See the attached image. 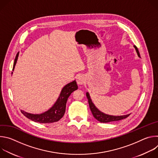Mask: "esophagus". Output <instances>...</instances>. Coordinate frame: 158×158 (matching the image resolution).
<instances>
[{
	"label": "esophagus",
	"mask_w": 158,
	"mask_h": 158,
	"mask_svg": "<svg viewBox=\"0 0 158 158\" xmlns=\"http://www.w3.org/2000/svg\"><path fill=\"white\" fill-rule=\"evenodd\" d=\"M85 82L84 78L82 76H78L77 77V82L79 85H82Z\"/></svg>",
	"instance_id": "1"
}]
</instances>
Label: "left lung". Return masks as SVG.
<instances>
[{
  "mask_svg": "<svg viewBox=\"0 0 158 158\" xmlns=\"http://www.w3.org/2000/svg\"><path fill=\"white\" fill-rule=\"evenodd\" d=\"M135 49L136 51V52L138 54V56L140 57V54L139 52V51L137 48V47L136 46H134ZM86 96L88 99V102L89 104V107L90 109H91L92 114L93 115V116L99 122L101 123H109V122H113V121H119L123 119H125L126 118H127L130 114H127V115H124V116H110V115H108V114H106L103 112H101L95 106L94 104L93 103L91 98H90L89 94L88 93H86Z\"/></svg>",
  "mask_w": 158,
  "mask_h": 158,
  "instance_id": "left-lung-1",
  "label": "left lung"
}]
</instances>
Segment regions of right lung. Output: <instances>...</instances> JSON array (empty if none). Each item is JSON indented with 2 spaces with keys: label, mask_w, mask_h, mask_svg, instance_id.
<instances>
[{
  "label": "right lung",
  "mask_w": 158,
  "mask_h": 158,
  "mask_svg": "<svg viewBox=\"0 0 158 158\" xmlns=\"http://www.w3.org/2000/svg\"><path fill=\"white\" fill-rule=\"evenodd\" d=\"M19 53L17 52L13 65L12 71H14L16 64ZM78 89L76 81H74L65 85L62 89L60 94L55 104L48 110L39 114H34L28 113L23 110H20L21 112L28 119L40 123H52L59 121L64 115L67 101L71 94Z\"/></svg>",
  "instance_id": "obj_1"
}]
</instances>
